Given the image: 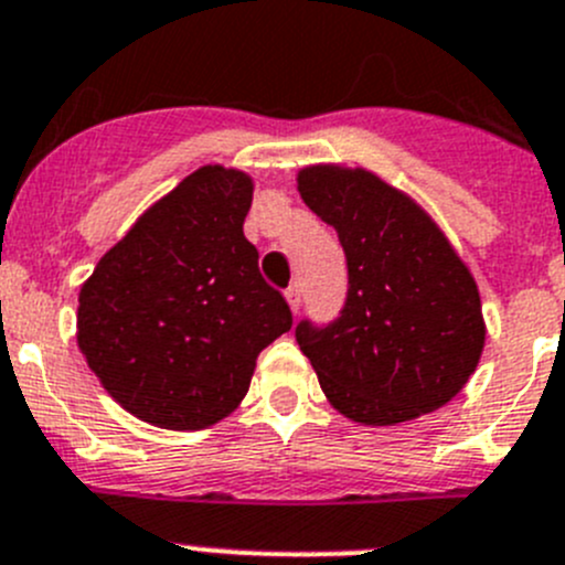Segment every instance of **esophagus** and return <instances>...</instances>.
Segmentation results:
<instances>
[{"label":"esophagus","instance_id":"esophagus-1","mask_svg":"<svg viewBox=\"0 0 565 565\" xmlns=\"http://www.w3.org/2000/svg\"><path fill=\"white\" fill-rule=\"evenodd\" d=\"M286 299H288V305H291L294 313H299V308H302V286H299V282H294V286L286 291Z\"/></svg>","mask_w":565,"mask_h":565}]
</instances>
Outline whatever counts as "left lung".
Masks as SVG:
<instances>
[{
    "mask_svg": "<svg viewBox=\"0 0 565 565\" xmlns=\"http://www.w3.org/2000/svg\"><path fill=\"white\" fill-rule=\"evenodd\" d=\"M299 193L347 255L338 319L297 324L330 405L374 427L447 405L486 343L469 268L411 196L369 171L313 166L299 171Z\"/></svg>",
    "mask_w": 565,
    "mask_h": 565,
    "instance_id": "8db88e82",
    "label": "left lung"
}]
</instances>
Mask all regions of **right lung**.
<instances>
[{
  "label": "right lung",
  "mask_w": 565,
  "mask_h": 565,
  "mask_svg": "<svg viewBox=\"0 0 565 565\" xmlns=\"http://www.w3.org/2000/svg\"><path fill=\"white\" fill-rule=\"evenodd\" d=\"M249 205V177L202 166L138 218L79 291V349L141 422H222L249 391L257 354L291 330L286 297L244 238Z\"/></svg>",
  "instance_id": "obj_1"
}]
</instances>
